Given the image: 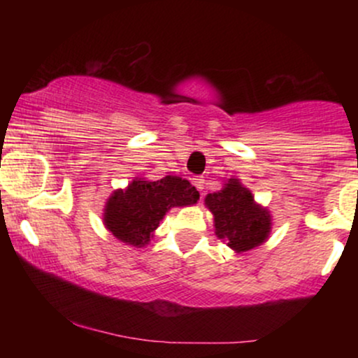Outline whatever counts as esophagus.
Returning a JSON list of instances; mask_svg holds the SVG:
<instances>
[{"instance_id":"esophagus-1","label":"esophagus","mask_w":358,"mask_h":358,"mask_svg":"<svg viewBox=\"0 0 358 358\" xmlns=\"http://www.w3.org/2000/svg\"><path fill=\"white\" fill-rule=\"evenodd\" d=\"M193 185H195V188L199 192H203V187H205V180L202 178V176H199V178H193L192 180Z\"/></svg>"}]
</instances>
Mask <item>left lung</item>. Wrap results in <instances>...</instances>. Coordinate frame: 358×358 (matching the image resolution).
I'll use <instances>...</instances> for the list:
<instances>
[{
  "instance_id": "8db88e82",
  "label": "left lung",
  "mask_w": 358,
  "mask_h": 358,
  "mask_svg": "<svg viewBox=\"0 0 358 358\" xmlns=\"http://www.w3.org/2000/svg\"><path fill=\"white\" fill-rule=\"evenodd\" d=\"M205 205L213 215L215 236L227 242L236 252L257 248L269 237L271 215L268 208L254 202L252 193L239 178H229L222 190L208 193Z\"/></svg>"
}]
</instances>
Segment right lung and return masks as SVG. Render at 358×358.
<instances>
[{
  "instance_id": "obj_1",
  "label": "right lung",
  "mask_w": 358,
  "mask_h": 358,
  "mask_svg": "<svg viewBox=\"0 0 358 358\" xmlns=\"http://www.w3.org/2000/svg\"><path fill=\"white\" fill-rule=\"evenodd\" d=\"M199 199L196 188L180 176L168 175L156 182L136 178L109 196L102 217L117 241L145 248L170 208L193 205Z\"/></svg>"
}]
</instances>
